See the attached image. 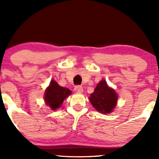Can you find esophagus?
<instances>
[{
  "instance_id": "esophagus-1",
  "label": "esophagus",
  "mask_w": 159,
  "mask_h": 159,
  "mask_svg": "<svg viewBox=\"0 0 159 159\" xmlns=\"http://www.w3.org/2000/svg\"><path fill=\"white\" fill-rule=\"evenodd\" d=\"M74 90L76 92V93H81L83 92V88L81 86H75Z\"/></svg>"
}]
</instances>
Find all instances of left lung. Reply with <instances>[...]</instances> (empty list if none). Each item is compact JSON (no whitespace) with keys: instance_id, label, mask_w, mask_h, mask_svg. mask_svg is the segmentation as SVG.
I'll use <instances>...</instances> for the list:
<instances>
[{"instance_id":"8db88e82","label":"left lung","mask_w":159,"mask_h":159,"mask_svg":"<svg viewBox=\"0 0 159 159\" xmlns=\"http://www.w3.org/2000/svg\"><path fill=\"white\" fill-rule=\"evenodd\" d=\"M89 99L98 111L108 114L116 106L117 95L113 89L108 87L106 81L103 80L98 83L95 91L91 94Z\"/></svg>"}]
</instances>
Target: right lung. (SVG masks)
Returning <instances> with one entry per match:
<instances>
[{
  "label": "right lung",
  "instance_id": "right-lung-1",
  "mask_svg": "<svg viewBox=\"0 0 159 159\" xmlns=\"http://www.w3.org/2000/svg\"><path fill=\"white\" fill-rule=\"evenodd\" d=\"M71 94V91L67 88L60 86L57 83L52 80L50 86L46 89L45 101L52 110H56L62 105L63 102Z\"/></svg>",
  "mask_w": 159,
  "mask_h": 159
}]
</instances>
